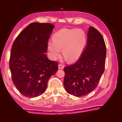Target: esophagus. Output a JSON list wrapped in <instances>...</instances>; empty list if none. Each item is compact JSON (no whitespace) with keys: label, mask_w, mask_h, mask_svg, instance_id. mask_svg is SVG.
<instances>
[{"label":"esophagus","mask_w":122,"mask_h":122,"mask_svg":"<svg viewBox=\"0 0 122 122\" xmlns=\"http://www.w3.org/2000/svg\"><path fill=\"white\" fill-rule=\"evenodd\" d=\"M64 67H65V66H64L63 65H62V64H59V66H58V68H59V69H63V68H64Z\"/></svg>","instance_id":"1"}]
</instances>
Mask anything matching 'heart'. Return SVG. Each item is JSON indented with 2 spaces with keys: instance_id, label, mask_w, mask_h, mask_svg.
I'll list each match as a JSON object with an SVG mask.
<instances>
[{
  "instance_id": "obj_1",
  "label": "heart",
  "mask_w": 122,
  "mask_h": 122,
  "mask_svg": "<svg viewBox=\"0 0 122 122\" xmlns=\"http://www.w3.org/2000/svg\"><path fill=\"white\" fill-rule=\"evenodd\" d=\"M86 35L81 28H63L55 33L53 41L48 43V49L53 59H56L61 54L69 62L80 58L86 45Z\"/></svg>"
}]
</instances>
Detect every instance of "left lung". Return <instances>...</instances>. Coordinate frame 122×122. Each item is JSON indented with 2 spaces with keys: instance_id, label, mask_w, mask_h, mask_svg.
<instances>
[{
  "instance_id": "left-lung-1",
  "label": "left lung",
  "mask_w": 122,
  "mask_h": 122,
  "mask_svg": "<svg viewBox=\"0 0 122 122\" xmlns=\"http://www.w3.org/2000/svg\"><path fill=\"white\" fill-rule=\"evenodd\" d=\"M106 53L102 34L90 27L86 48L81 57L73 65L64 68V87L69 94L83 96L97 87L104 71Z\"/></svg>"
}]
</instances>
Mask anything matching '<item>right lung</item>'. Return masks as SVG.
I'll list each match as a JSON object with an SVG mask.
<instances>
[{
    "label": "right lung",
    "instance_id": "obj_1",
    "mask_svg": "<svg viewBox=\"0 0 122 122\" xmlns=\"http://www.w3.org/2000/svg\"><path fill=\"white\" fill-rule=\"evenodd\" d=\"M54 27L51 24L33 22L13 43L9 62L12 80L24 96L42 95L49 78L57 71V62L49 60L45 54Z\"/></svg>",
    "mask_w": 122,
    "mask_h": 122
}]
</instances>
